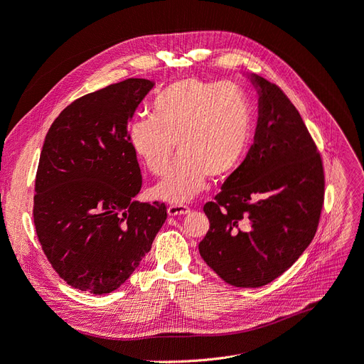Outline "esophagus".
Segmentation results:
<instances>
[{"instance_id": "esophagus-1", "label": "esophagus", "mask_w": 364, "mask_h": 364, "mask_svg": "<svg viewBox=\"0 0 364 364\" xmlns=\"http://www.w3.org/2000/svg\"><path fill=\"white\" fill-rule=\"evenodd\" d=\"M191 213V208L183 204H172L168 207L169 216H186V214Z\"/></svg>"}]
</instances>
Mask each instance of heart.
<instances>
[{"mask_svg": "<svg viewBox=\"0 0 364 364\" xmlns=\"http://www.w3.org/2000/svg\"><path fill=\"white\" fill-rule=\"evenodd\" d=\"M153 115L132 121L129 144L151 173L164 175L153 193L171 203H186L204 191L207 177L230 175L245 156L252 109L234 84L186 77L161 90L151 103Z\"/></svg>", "mask_w": 364, "mask_h": 364, "instance_id": "obj_1", "label": "heart"}]
</instances>
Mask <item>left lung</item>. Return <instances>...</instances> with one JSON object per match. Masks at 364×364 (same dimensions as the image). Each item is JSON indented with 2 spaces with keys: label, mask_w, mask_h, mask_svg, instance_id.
I'll return each instance as SVG.
<instances>
[{
  "label": "left lung",
  "mask_w": 364,
  "mask_h": 364,
  "mask_svg": "<svg viewBox=\"0 0 364 364\" xmlns=\"http://www.w3.org/2000/svg\"><path fill=\"white\" fill-rule=\"evenodd\" d=\"M259 94L246 159L204 205L203 259L226 284L259 288L300 258L324 205V166L299 111L276 84L252 75Z\"/></svg>",
  "instance_id": "1"
}]
</instances>
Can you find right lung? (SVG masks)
<instances>
[{
  "label": "right lung",
  "instance_id": "1",
  "mask_svg": "<svg viewBox=\"0 0 364 364\" xmlns=\"http://www.w3.org/2000/svg\"><path fill=\"white\" fill-rule=\"evenodd\" d=\"M153 85L130 77L85 94L45 138L34 226L52 268L76 289L102 295L119 288L166 220L164 203L133 200L142 175L129 121Z\"/></svg>",
  "mask_w": 364,
  "mask_h": 364
}]
</instances>
